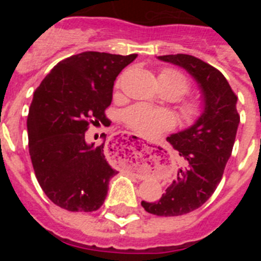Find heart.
<instances>
[{
    "instance_id": "obj_1",
    "label": "heart",
    "mask_w": 261,
    "mask_h": 261,
    "mask_svg": "<svg viewBox=\"0 0 261 261\" xmlns=\"http://www.w3.org/2000/svg\"><path fill=\"white\" fill-rule=\"evenodd\" d=\"M159 82L165 91L171 93L175 98L190 91L188 78L175 69H165L159 75ZM179 111L187 123H195L202 114V105L197 99H184L179 106ZM125 123L140 135L154 137L174 125V117L170 112L147 105H135L124 114Z\"/></svg>"
}]
</instances>
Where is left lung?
Wrapping results in <instances>:
<instances>
[{
  "mask_svg": "<svg viewBox=\"0 0 261 261\" xmlns=\"http://www.w3.org/2000/svg\"><path fill=\"white\" fill-rule=\"evenodd\" d=\"M159 60L186 69L196 80L204 98V112L191 128L167 137L184 166L156 202L142 201L147 213L181 216L202 204L216 191L231 155L239 117L237 95L218 69L191 55H166Z\"/></svg>",
  "mask_w": 261,
  "mask_h": 261,
  "instance_id": "8db88e82",
  "label": "left lung"
}]
</instances>
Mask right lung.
<instances>
[{"mask_svg":"<svg viewBox=\"0 0 261 261\" xmlns=\"http://www.w3.org/2000/svg\"><path fill=\"white\" fill-rule=\"evenodd\" d=\"M136 57L78 53L60 61L35 90L27 117L30 156L41 190L60 208L94 212L105 202L117 171L105 144L94 147L85 133L90 124L107 123L115 80Z\"/></svg>","mask_w":261,"mask_h":261,"instance_id":"1","label":"right lung"}]
</instances>
